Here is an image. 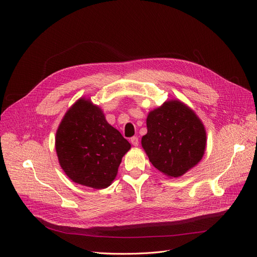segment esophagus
Wrapping results in <instances>:
<instances>
[{
	"label": "esophagus",
	"instance_id": "esophagus-1",
	"mask_svg": "<svg viewBox=\"0 0 257 257\" xmlns=\"http://www.w3.org/2000/svg\"><path fill=\"white\" fill-rule=\"evenodd\" d=\"M131 143H132V145L133 146H135V147H137L138 145H139V139H138V137L137 136H133L131 138Z\"/></svg>",
	"mask_w": 257,
	"mask_h": 257
}]
</instances>
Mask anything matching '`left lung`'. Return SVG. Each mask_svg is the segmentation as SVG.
Segmentation results:
<instances>
[{"label": "left lung", "mask_w": 257, "mask_h": 257, "mask_svg": "<svg viewBox=\"0 0 257 257\" xmlns=\"http://www.w3.org/2000/svg\"><path fill=\"white\" fill-rule=\"evenodd\" d=\"M142 145L152 165L170 177H180L201 160L206 148L203 123L179 100L164 103L147 118Z\"/></svg>", "instance_id": "left-lung-1"}]
</instances>
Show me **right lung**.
Here are the masks:
<instances>
[{"label": "right lung", "mask_w": 257, "mask_h": 257, "mask_svg": "<svg viewBox=\"0 0 257 257\" xmlns=\"http://www.w3.org/2000/svg\"><path fill=\"white\" fill-rule=\"evenodd\" d=\"M131 144L98 107L79 99L62 120L56 150L61 167L76 183L105 189L113 181Z\"/></svg>", "instance_id": "1"}]
</instances>
